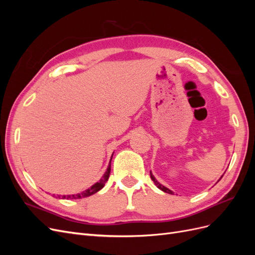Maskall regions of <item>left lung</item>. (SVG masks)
Wrapping results in <instances>:
<instances>
[{
  "instance_id": "1",
  "label": "left lung",
  "mask_w": 255,
  "mask_h": 255,
  "mask_svg": "<svg viewBox=\"0 0 255 255\" xmlns=\"http://www.w3.org/2000/svg\"><path fill=\"white\" fill-rule=\"evenodd\" d=\"M150 176H151V179H152V181L154 182V184H155L156 185V186H157V188H159L160 190H163V191H165V192H167V194H170V195H173V192L170 190V189H168L167 187H165V186H163V185H161L160 183H158L157 182V180L155 179V177H154V175L152 174V172L150 171ZM223 176V175H222ZM221 176V177H222ZM221 177H220V179H221Z\"/></svg>"
}]
</instances>
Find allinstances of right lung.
<instances>
[{
    "label": "right lung",
    "instance_id": "obj_1",
    "mask_svg": "<svg viewBox=\"0 0 255 255\" xmlns=\"http://www.w3.org/2000/svg\"><path fill=\"white\" fill-rule=\"evenodd\" d=\"M113 157V156H112ZM111 161H112V158H111ZM111 161H110V165L109 167H107V170L105 171L104 175L102 176V179L100 180L99 182H97L96 184L92 185L91 187H89L88 189L84 190L83 192H81V194H76V195H71V196H63L60 198V196H58V198L60 199H82V198H86V197H89L91 195L96 194V192H98L99 190H101L103 187L105 183L107 182V180H109L110 177V174H111Z\"/></svg>",
    "mask_w": 255,
    "mask_h": 255
}]
</instances>
